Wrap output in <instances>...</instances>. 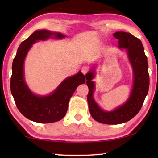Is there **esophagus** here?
Here are the masks:
<instances>
[{
	"label": "esophagus",
	"instance_id": "1",
	"mask_svg": "<svg viewBox=\"0 0 158 158\" xmlns=\"http://www.w3.org/2000/svg\"><path fill=\"white\" fill-rule=\"evenodd\" d=\"M88 71H89V68H88L87 67H83V68H81V72H82V73L84 74V75L88 73Z\"/></svg>",
	"mask_w": 158,
	"mask_h": 158
}]
</instances>
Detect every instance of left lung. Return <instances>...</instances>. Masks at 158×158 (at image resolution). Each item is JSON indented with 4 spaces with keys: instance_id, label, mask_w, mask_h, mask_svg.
<instances>
[{
    "instance_id": "left-lung-1",
    "label": "left lung",
    "mask_w": 158,
    "mask_h": 158,
    "mask_svg": "<svg viewBox=\"0 0 158 158\" xmlns=\"http://www.w3.org/2000/svg\"><path fill=\"white\" fill-rule=\"evenodd\" d=\"M114 37L118 40V47L126 51L133 72V86L130 97L125 102L113 111L102 109L93 98L95 89V69L92 68L85 74L89 87L87 100L90 113L95 121L104 124L116 125L130 121L140 111L149 89L148 65L139 39L126 32H116Z\"/></svg>"
}]
</instances>
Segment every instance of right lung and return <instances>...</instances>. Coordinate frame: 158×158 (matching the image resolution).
Returning <instances> with one entry per match:
<instances>
[{"mask_svg": "<svg viewBox=\"0 0 158 158\" xmlns=\"http://www.w3.org/2000/svg\"><path fill=\"white\" fill-rule=\"evenodd\" d=\"M66 35L48 30L33 32L19 47L13 60L10 89L17 108L28 119L40 123L60 121L65 116L69 99L78 85L84 84L85 76L81 71L67 77L49 95H38L31 91L24 79L23 64L32 44L49 38L63 39Z\"/></svg>", "mask_w": 158, "mask_h": 158, "instance_id": "add662e5", "label": "right lung"}]
</instances>
